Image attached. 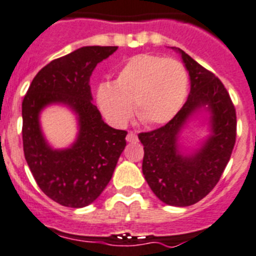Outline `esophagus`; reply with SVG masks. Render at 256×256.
I'll return each mask as SVG.
<instances>
[{
    "label": "esophagus",
    "instance_id": "esophagus-1",
    "mask_svg": "<svg viewBox=\"0 0 256 256\" xmlns=\"http://www.w3.org/2000/svg\"><path fill=\"white\" fill-rule=\"evenodd\" d=\"M126 142H138V136H136V134L132 132V131H130V132L128 134V136H126Z\"/></svg>",
    "mask_w": 256,
    "mask_h": 256
}]
</instances>
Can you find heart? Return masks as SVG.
I'll list each match as a JSON object with an SVG mask.
<instances>
[{
    "mask_svg": "<svg viewBox=\"0 0 256 256\" xmlns=\"http://www.w3.org/2000/svg\"><path fill=\"white\" fill-rule=\"evenodd\" d=\"M184 66L172 58L139 54L128 59L114 80L96 90L100 111L114 128H124L135 108L149 126H158L178 114L187 96ZM134 107H132V104Z\"/></svg>",
    "mask_w": 256,
    "mask_h": 256,
    "instance_id": "heart-1",
    "label": "heart"
}]
</instances>
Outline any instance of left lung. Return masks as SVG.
Masks as SVG:
<instances>
[{"label":"left lung","mask_w":256,"mask_h":256,"mask_svg":"<svg viewBox=\"0 0 256 256\" xmlns=\"http://www.w3.org/2000/svg\"><path fill=\"white\" fill-rule=\"evenodd\" d=\"M190 90L178 114L163 128L139 134L144 145L142 174L163 204L187 207L206 197L225 170L236 140V112L221 80L179 48ZM204 118L209 135L197 148L180 142L182 131Z\"/></svg>","instance_id":"left-lung-1"}]
</instances>
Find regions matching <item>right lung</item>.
<instances>
[{"label": "right lung", "instance_id": "1", "mask_svg": "<svg viewBox=\"0 0 256 256\" xmlns=\"http://www.w3.org/2000/svg\"><path fill=\"white\" fill-rule=\"evenodd\" d=\"M117 46H83L50 62L31 82L22 101L24 154L40 190L56 204L82 208L94 202L111 180L126 146L124 130L104 121L93 104L90 78ZM58 104L74 112L78 132L69 147H52L40 114Z\"/></svg>", "mask_w": 256, "mask_h": 256}]
</instances>
